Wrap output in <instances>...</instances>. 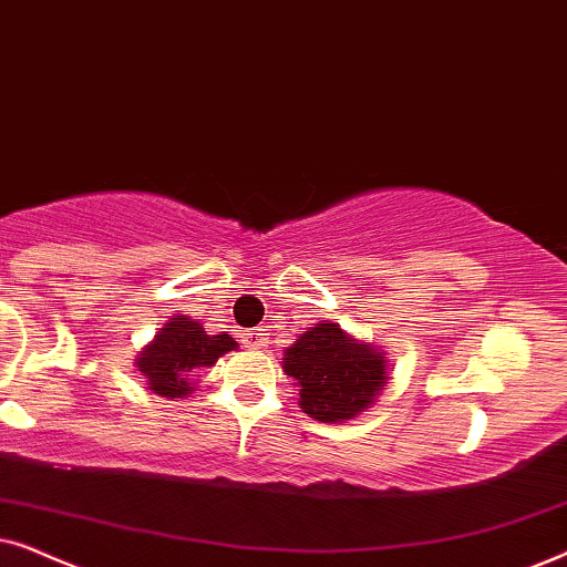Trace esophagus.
Instances as JSON below:
<instances>
[{
    "label": "esophagus",
    "instance_id": "esophagus-1",
    "mask_svg": "<svg viewBox=\"0 0 567 567\" xmlns=\"http://www.w3.org/2000/svg\"><path fill=\"white\" fill-rule=\"evenodd\" d=\"M243 343L247 348H260V346L268 343V338H266V332H262V330H250V332H245Z\"/></svg>",
    "mask_w": 567,
    "mask_h": 567
}]
</instances>
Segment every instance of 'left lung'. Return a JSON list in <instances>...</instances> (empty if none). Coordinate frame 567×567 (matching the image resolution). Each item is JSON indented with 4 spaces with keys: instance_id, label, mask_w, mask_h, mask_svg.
Wrapping results in <instances>:
<instances>
[{
    "instance_id": "1",
    "label": "left lung",
    "mask_w": 567,
    "mask_h": 567,
    "mask_svg": "<svg viewBox=\"0 0 567 567\" xmlns=\"http://www.w3.org/2000/svg\"><path fill=\"white\" fill-rule=\"evenodd\" d=\"M284 371L301 386V410L322 423L359 415L386 384L384 355L353 343L336 322L309 328L286 348Z\"/></svg>"
}]
</instances>
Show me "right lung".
<instances>
[{
    "label": "right lung",
    "instance_id": "obj_1",
    "mask_svg": "<svg viewBox=\"0 0 567 567\" xmlns=\"http://www.w3.org/2000/svg\"><path fill=\"white\" fill-rule=\"evenodd\" d=\"M237 348L229 336H206V330L188 317H173L159 336L138 355V371L146 384L162 398H183L193 392L188 379L200 367H212L219 355Z\"/></svg>",
    "mask_w": 567,
    "mask_h": 567
}]
</instances>
